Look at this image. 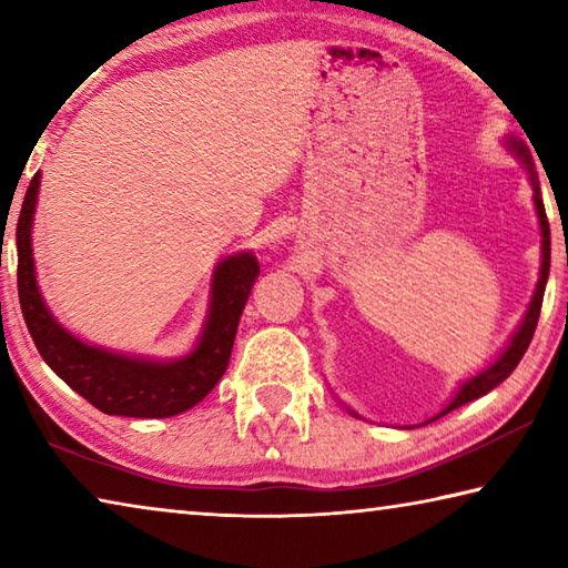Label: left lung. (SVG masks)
Returning a JSON list of instances; mask_svg holds the SVG:
<instances>
[{"mask_svg": "<svg viewBox=\"0 0 568 568\" xmlns=\"http://www.w3.org/2000/svg\"><path fill=\"white\" fill-rule=\"evenodd\" d=\"M504 145L514 152L518 162H521L526 175H528V182H531V190H534V207H536L538 227H541V271H538V283H536V291L531 295V303H528V307H526L521 323H518V328L514 331L511 338H508V343L504 345V351L498 353L484 371H478L476 376H470V378L460 383L458 390L454 393V398H450L446 406L440 408L434 418H428L426 423L446 416V413H450L454 408H460L464 403H470V400H476L480 396H486L488 390H494L498 383H504L508 376H511L518 361L524 358L528 343H531V338H534L538 315H541L544 291H546V281H549V267H551V230H549V220H546L541 187H538V175H536L534 160H531V155H528V148L524 145V140L514 138V134H506ZM343 406H345V403H343ZM345 408H348V406H345ZM348 413L355 418H363L353 408H348ZM426 423H418V426H426Z\"/></svg>", "mask_w": 568, "mask_h": 568, "instance_id": "1", "label": "left lung"}]
</instances>
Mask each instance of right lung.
<instances>
[{"label":"right lung","instance_id":"obj_1","mask_svg":"<svg viewBox=\"0 0 568 568\" xmlns=\"http://www.w3.org/2000/svg\"><path fill=\"white\" fill-rule=\"evenodd\" d=\"M40 182L42 172H37L17 220V291L24 323L44 363L108 416L170 418L203 400L230 363L240 315L261 275L257 257L240 250L215 265L203 331L185 355L145 358L90 345L54 318L37 285L32 225Z\"/></svg>","mask_w":568,"mask_h":568}]
</instances>
